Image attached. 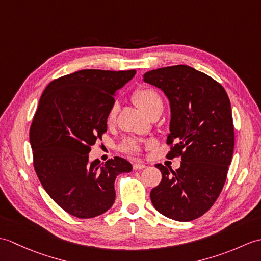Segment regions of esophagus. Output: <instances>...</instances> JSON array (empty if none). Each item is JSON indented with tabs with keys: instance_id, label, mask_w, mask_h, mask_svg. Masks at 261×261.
<instances>
[{
	"instance_id": "obj_1",
	"label": "esophagus",
	"mask_w": 261,
	"mask_h": 261,
	"mask_svg": "<svg viewBox=\"0 0 261 261\" xmlns=\"http://www.w3.org/2000/svg\"><path fill=\"white\" fill-rule=\"evenodd\" d=\"M132 167H134L135 170H141L146 167V165L142 163H135L134 165H132Z\"/></svg>"
}]
</instances>
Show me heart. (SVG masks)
Wrapping results in <instances>:
<instances>
[{"mask_svg":"<svg viewBox=\"0 0 261 261\" xmlns=\"http://www.w3.org/2000/svg\"><path fill=\"white\" fill-rule=\"evenodd\" d=\"M135 99L136 102L140 105V107L146 111L147 113H150L151 111L157 107H163V98L160 94L152 87H140L135 92ZM119 110V103L113 102L111 105L108 119L109 121H113L118 113ZM120 149L125 153H137L141 150V143L136 139H127L122 141L120 145Z\"/></svg>","mask_w":261,"mask_h":261,"instance_id":"heart-1","label":"heart"}]
</instances>
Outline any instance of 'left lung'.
<instances>
[{"instance_id": "obj_1", "label": "left lung", "mask_w": 261, "mask_h": 261, "mask_svg": "<svg viewBox=\"0 0 261 261\" xmlns=\"http://www.w3.org/2000/svg\"><path fill=\"white\" fill-rule=\"evenodd\" d=\"M143 81L162 88L170 103L169 159L180 157L175 171L157 164L160 184L150 198L159 213L180 222L195 220L222 192L234 148L231 104L223 86L186 65L153 69Z\"/></svg>"}]
</instances>
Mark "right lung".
Wrapping results in <instances>:
<instances>
[{
    "label": "right lung",
    "mask_w": 261,
    "mask_h": 261,
    "mask_svg": "<svg viewBox=\"0 0 261 261\" xmlns=\"http://www.w3.org/2000/svg\"><path fill=\"white\" fill-rule=\"evenodd\" d=\"M135 74L79 70L49 83L39 101L29 134L33 167L48 195L76 218L107 212L115 199L116 176L132 170L120 157L90 164L88 153L107 132L116 92Z\"/></svg>",
    "instance_id": "obj_1"
}]
</instances>
